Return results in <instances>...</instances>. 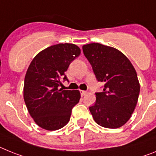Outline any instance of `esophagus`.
<instances>
[{
    "label": "esophagus",
    "instance_id": "esophagus-1",
    "mask_svg": "<svg viewBox=\"0 0 156 156\" xmlns=\"http://www.w3.org/2000/svg\"><path fill=\"white\" fill-rule=\"evenodd\" d=\"M80 93H81V96L83 97L86 94V91H84V90H80Z\"/></svg>",
    "mask_w": 156,
    "mask_h": 156
}]
</instances>
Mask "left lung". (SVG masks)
Masks as SVG:
<instances>
[{
  "mask_svg": "<svg viewBox=\"0 0 156 156\" xmlns=\"http://www.w3.org/2000/svg\"><path fill=\"white\" fill-rule=\"evenodd\" d=\"M84 55L98 82L104 84L89 107L94 121L105 128L122 126L130 119L138 101L140 83L134 67L122 52L110 46L91 43L82 46Z\"/></svg>",
  "mask_w": 156,
  "mask_h": 156,
  "instance_id": "obj_1",
  "label": "left lung"
}]
</instances>
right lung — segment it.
I'll list each match as a JSON object with an SVG mask.
<instances>
[{
	"label": "right lung",
	"mask_w": 156,
	"mask_h": 156,
	"mask_svg": "<svg viewBox=\"0 0 156 156\" xmlns=\"http://www.w3.org/2000/svg\"><path fill=\"white\" fill-rule=\"evenodd\" d=\"M81 53L74 44L48 47L33 59L24 79L23 98L30 116L46 130H57L67 124L71 111L81 98L78 90L59 89L60 78Z\"/></svg>",
	"instance_id": "add662e5"
}]
</instances>
